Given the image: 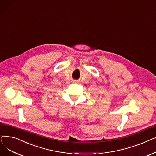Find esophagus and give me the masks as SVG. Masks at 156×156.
<instances>
[{
    "label": "esophagus",
    "instance_id": "1",
    "mask_svg": "<svg viewBox=\"0 0 156 156\" xmlns=\"http://www.w3.org/2000/svg\"><path fill=\"white\" fill-rule=\"evenodd\" d=\"M73 83H76V81H73Z\"/></svg>",
    "mask_w": 156,
    "mask_h": 156
}]
</instances>
